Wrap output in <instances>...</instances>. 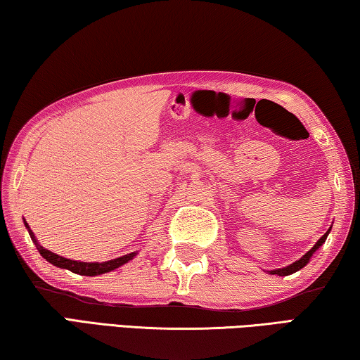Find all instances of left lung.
I'll return each instance as SVG.
<instances>
[{
  "label": "left lung",
  "mask_w": 360,
  "mask_h": 360,
  "mask_svg": "<svg viewBox=\"0 0 360 360\" xmlns=\"http://www.w3.org/2000/svg\"><path fill=\"white\" fill-rule=\"evenodd\" d=\"M328 231H330V230H328ZM328 231H327V233L324 235V236H322V238L318 241V243H316V245L311 248V249H309V251L307 252V254H304L303 255V257L300 259V260H297V262H294V264H292V265H289V266H285V268H281V270H273L271 271V275H279V276H288V275H292V273H295V271H298V270H300V268H303L304 265H307L308 264V260H309V257H311V255H313V252L316 251V249H318L319 246H322V243H324L326 240H327V235H328Z\"/></svg>",
  "instance_id": "left-lung-1"
}]
</instances>
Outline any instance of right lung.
Instances as JSON below:
<instances>
[{
	"label": "right lung",
	"mask_w": 360,
	"mask_h": 360,
	"mask_svg": "<svg viewBox=\"0 0 360 360\" xmlns=\"http://www.w3.org/2000/svg\"><path fill=\"white\" fill-rule=\"evenodd\" d=\"M25 227L28 229V224L27 222H25ZM28 231H30V236H32L33 243L36 245V249H38L42 257H44L47 262H51L52 265L60 266V268H66V270H70L72 273H77V275H84V276L103 275V273L112 271V270H115V268H119L120 265L127 264V262L135 257V252H131V254L122 255V257H119V259L103 262V264H98V262H94V264H87V262H77V260L65 259V257H60V255H57V254L51 252V251H49V249L42 248L39 243L36 241L33 231L30 230V229H28Z\"/></svg>",
	"instance_id": "right-lung-1"
}]
</instances>
